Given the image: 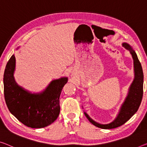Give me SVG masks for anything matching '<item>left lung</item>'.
Here are the masks:
<instances>
[{
	"mask_svg": "<svg viewBox=\"0 0 147 147\" xmlns=\"http://www.w3.org/2000/svg\"><path fill=\"white\" fill-rule=\"evenodd\" d=\"M122 46L130 52L134 64L135 78L129 89L128 94L125 101L121 105L119 114L112 122L108 124H100L94 121L89 116L87 113L84 112L85 116L89 121L94 125L102 129H114L121 126L128 121L138 110L141 105L143 94V72L141 63L137 57L135 51L129 45L123 42Z\"/></svg>",
	"mask_w": 147,
	"mask_h": 147,
	"instance_id": "left-lung-1",
	"label": "left lung"
}]
</instances>
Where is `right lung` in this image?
I'll return each instance as SVG.
<instances>
[{
	"label": "right lung",
	"mask_w": 147,
	"mask_h": 147,
	"mask_svg": "<svg viewBox=\"0 0 147 147\" xmlns=\"http://www.w3.org/2000/svg\"><path fill=\"white\" fill-rule=\"evenodd\" d=\"M16 59L12 55L4 73V94L9 111L25 125L42 128L53 123L60 114V95L67 78L52 81L42 92L31 93L15 81Z\"/></svg>",
	"instance_id": "add662e5"
}]
</instances>
